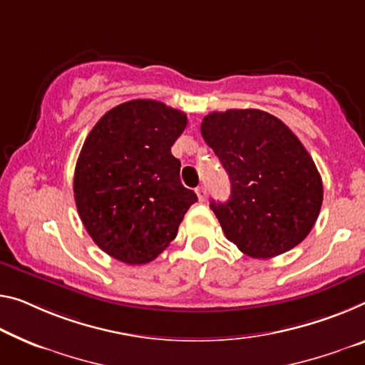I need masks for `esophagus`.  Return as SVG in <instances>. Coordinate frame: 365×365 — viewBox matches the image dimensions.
I'll return each instance as SVG.
<instances>
[{"label": "esophagus", "instance_id": "esophagus-1", "mask_svg": "<svg viewBox=\"0 0 365 365\" xmlns=\"http://www.w3.org/2000/svg\"><path fill=\"white\" fill-rule=\"evenodd\" d=\"M195 194H197V197H199L200 202L205 200V197H207V189H205L204 186H200V187L195 189Z\"/></svg>", "mask_w": 365, "mask_h": 365}]
</instances>
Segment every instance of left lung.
<instances>
[{
	"label": "left lung",
	"instance_id": "obj_1",
	"mask_svg": "<svg viewBox=\"0 0 365 365\" xmlns=\"http://www.w3.org/2000/svg\"><path fill=\"white\" fill-rule=\"evenodd\" d=\"M200 133L232 182L227 202H210L225 237L259 259L302 243L322 209L323 182L295 133L259 109L210 112Z\"/></svg>",
	"mask_w": 365,
	"mask_h": 365
}]
</instances>
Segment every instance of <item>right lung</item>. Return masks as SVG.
<instances>
[{"label":"right lung","mask_w":365,"mask_h":365,"mask_svg":"<svg viewBox=\"0 0 365 365\" xmlns=\"http://www.w3.org/2000/svg\"><path fill=\"white\" fill-rule=\"evenodd\" d=\"M187 117L153 99L115 106L89 132L73 179L75 202L89 237L125 264H147L176 238L197 202L179 179L171 153Z\"/></svg>","instance_id":"add662e5"}]
</instances>
